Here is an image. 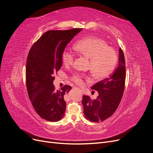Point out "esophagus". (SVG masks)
<instances>
[{
	"label": "esophagus",
	"mask_w": 153,
	"mask_h": 153,
	"mask_svg": "<svg viewBox=\"0 0 153 153\" xmlns=\"http://www.w3.org/2000/svg\"><path fill=\"white\" fill-rule=\"evenodd\" d=\"M78 91H80V92H82V91H81V90H80V89H78Z\"/></svg>",
	"instance_id": "1"
}]
</instances>
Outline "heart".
I'll use <instances>...</instances> for the list:
<instances>
[{"instance_id": "b5f03b06", "label": "heart", "mask_w": 153, "mask_h": 153, "mask_svg": "<svg viewBox=\"0 0 153 153\" xmlns=\"http://www.w3.org/2000/svg\"><path fill=\"white\" fill-rule=\"evenodd\" d=\"M75 48L78 53L90 59L91 69L96 77H106L114 70L117 61L116 53L112 48L106 47L101 39L92 37L84 38L78 41ZM62 59L64 65L70 66L73 63L75 54L71 50H65ZM72 80L76 84H84L83 76L80 75H74Z\"/></svg>"}]
</instances>
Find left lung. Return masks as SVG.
<instances>
[{"label":"left lung","instance_id":"left-lung-1","mask_svg":"<svg viewBox=\"0 0 153 153\" xmlns=\"http://www.w3.org/2000/svg\"><path fill=\"white\" fill-rule=\"evenodd\" d=\"M118 66L108 78L96 83L91 87L98 92V96L91 100L83 96L82 105L86 119L92 122H102L114 114L121 102L124 90L126 66L122 49L119 50Z\"/></svg>","mask_w":153,"mask_h":153}]
</instances>
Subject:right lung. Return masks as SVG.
Here are the masks:
<instances>
[{
  "instance_id": "1",
  "label": "right lung",
  "mask_w": 153,
  "mask_h": 153,
  "mask_svg": "<svg viewBox=\"0 0 153 153\" xmlns=\"http://www.w3.org/2000/svg\"><path fill=\"white\" fill-rule=\"evenodd\" d=\"M82 30H48L29 51L26 65L27 92L36 113L46 121L57 122L64 115V96L71 87L66 85L55 90L53 75L62 66V55L68 43Z\"/></svg>"
}]
</instances>
